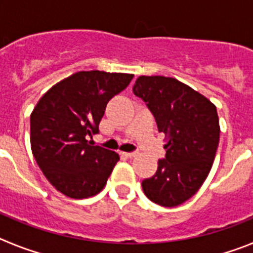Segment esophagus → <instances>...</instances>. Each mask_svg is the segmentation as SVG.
<instances>
[{
    "instance_id": "1",
    "label": "esophagus",
    "mask_w": 253,
    "mask_h": 253,
    "mask_svg": "<svg viewBox=\"0 0 253 253\" xmlns=\"http://www.w3.org/2000/svg\"><path fill=\"white\" fill-rule=\"evenodd\" d=\"M123 154H124L125 157H128V158H133L137 156V153H135V152H124Z\"/></svg>"
}]
</instances>
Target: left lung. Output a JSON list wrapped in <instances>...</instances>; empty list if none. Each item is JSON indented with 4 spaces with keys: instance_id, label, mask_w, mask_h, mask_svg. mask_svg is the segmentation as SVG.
Listing matches in <instances>:
<instances>
[{
    "instance_id": "obj_1",
    "label": "left lung",
    "mask_w": 253,
    "mask_h": 253,
    "mask_svg": "<svg viewBox=\"0 0 253 253\" xmlns=\"http://www.w3.org/2000/svg\"><path fill=\"white\" fill-rule=\"evenodd\" d=\"M133 92L167 137L166 156L158 160L156 173L142 181L143 191L156 204L177 207L195 195L213 166L220 134L216 107L187 84L163 76H140Z\"/></svg>"
}]
</instances>
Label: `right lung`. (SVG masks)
I'll list each match as a JSON object with an SVG mask.
<instances>
[{"label":"right lung","mask_w":253,"mask_h":253,"mask_svg":"<svg viewBox=\"0 0 253 253\" xmlns=\"http://www.w3.org/2000/svg\"><path fill=\"white\" fill-rule=\"evenodd\" d=\"M133 75L87 71L54 84L30 115V143L38 166L58 191L72 199L99 194L120 160L92 146L107 102L130 84Z\"/></svg>","instance_id":"add662e5"}]
</instances>
